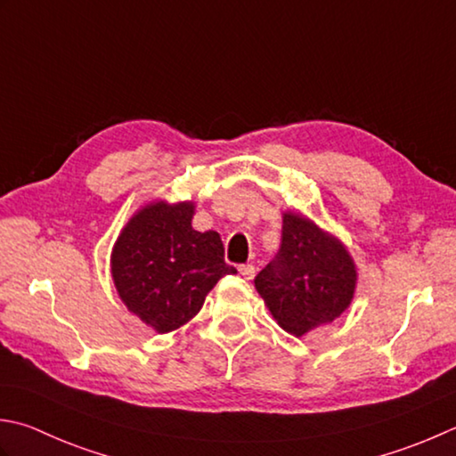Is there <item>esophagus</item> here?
<instances>
[{"instance_id": "obj_1", "label": "esophagus", "mask_w": 456, "mask_h": 456, "mask_svg": "<svg viewBox=\"0 0 456 456\" xmlns=\"http://www.w3.org/2000/svg\"><path fill=\"white\" fill-rule=\"evenodd\" d=\"M239 273L243 274L247 281H251V279H255L256 269H255V265H240V266H239Z\"/></svg>"}]
</instances>
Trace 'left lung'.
<instances>
[{
    "mask_svg": "<svg viewBox=\"0 0 456 456\" xmlns=\"http://www.w3.org/2000/svg\"><path fill=\"white\" fill-rule=\"evenodd\" d=\"M358 266L336 235L302 213H282L281 248L255 289L284 332L305 336L350 308Z\"/></svg>",
    "mask_w": 456,
    "mask_h": 456,
    "instance_id": "8db88e82",
    "label": "left lung"
}]
</instances>
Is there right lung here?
<instances>
[{
  "mask_svg": "<svg viewBox=\"0 0 456 456\" xmlns=\"http://www.w3.org/2000/svg\"><path fill=\"white\" fill-rule=\"evenodd\" d=\"M193 216L195 201L154 200L134 213L112 247L122 305L158 334L190 322L217 281L237 273L223 258L217 231H195Z\"/></svg>",
  "mask_w": 456,
  "mask_h": 456,
  "instance_id": "obj_1",
  "label": "right lung"
}]
</instances>
